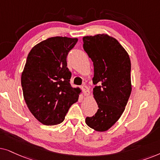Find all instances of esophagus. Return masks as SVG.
<instances>
[{"label":"esophagus","instance_id":"1","mask_svg":"<svg viewBox=\"0 0 160 160\" xmlns=\"http://www.w3.org/2000/svg\"><path fill=\"white\" fill-rule=\"evenodd\" d=\"M81 89H82V92H83L85 96L88 97V96L90 94V92H89V89H88V88L86 86H85V85H83V86H81Z\"/></svg>","mask_w":160,"mask_h":160}]
</instances>
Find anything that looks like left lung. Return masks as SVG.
Listing matches in <instances>:
<instances>
[{"instance_id":"left-lung-1","label":"left lung","mask_w":160,"mask_h":160,"mask_svg":"<svg viewBox=\"0 0 160 160\" xmlns=\"http://www.w3.org/2000/svg\"><path fill=\"white\" fill-rule=\"evenodd\" d=\"M82 42L94 67L93 93L99 108L86 122L95 130L106 131L122 115L131 94L130 59L120 43L105 34L87 36Z\"/></svg>"}]
</instances>
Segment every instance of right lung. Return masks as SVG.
<instances>
[{
  "mask_svg": "<svg viewBox=\"0 0 160 160\" xmlns=\"http://www.w3.org/2000/svg\"><path fill=\"white\" fill-rule=\"evenodd\" d=\"M78 39L51 37L34 46L27 57L21 77L23 97L30 111L44 125L63 122L80 90L70 84L68 53Z\"/></svg>",
  "mask_w": 160,
  "mask_h": 160,
  "instance_id": "obj_1",
  "label": "right lung"
}]
</instances>
